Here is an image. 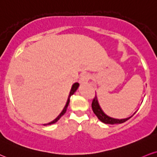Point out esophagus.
I'll list each match as a JSON object with an SVG mask.
<instances>
[{
  "mask_svg": "<svg viewBox=\"0 0 157 157\" xmlns=\"http://www.w3.org/2000/svg\"><path fill=\"white\" fill-rule=\"evenodd\" d=\"M90 79V75H88V73H83L82 75H81L80 79V82L81 84L86 83Z\"/></svg>",
  "mask_w": 157,
  "mask_h": 157,
  "instance_id": "34e87169",
  "label": "esophagus"
}]
</instances>
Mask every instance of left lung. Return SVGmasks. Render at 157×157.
I'll return each mask as SVG.
<instances>
[{
    "label": "left lung",
    "mask_w": 157,
    "mask_h": 157,
    "mask_svg": "<svg viewBox=\"0 0 157 157\" xmlns=\"http://www.w3.org/2000/svg\"><path fill=\"white\" fill-rule=\"evenodd\" d=\"M91 107L94 114L97 116V118H99L101 122L105 123V124H122V123H124L127 120H129L130 118H132L131 116L127 118H124V119H116V118H111V117L107 116V115L105 114L103 111L101 110V107H100L99 103H98L97 96H95L93 100H92Z\"/></svg>",
    "instance_id": "8db88e82"
}]
</instances>
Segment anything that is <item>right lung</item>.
<instances>
[{
    "instance_id": "1",
    "label": "right lung",
    "mask_w": 157,
    "mask_h": 157,
    "mask_svg": "<svg viewBox=\"0 0 157 157\" xmlns=\"http://www.w3.org/2000/svg\"><path fill=\"white\" fill-rule=\"evenodd\" d=\"M78 86H79V83H78V82H75V83H74V84L72 85V87H71V90H70V94H69V97H68L67 102V104H66V105H65V107H64V108H63V111H62V112L60 113V114L59 115V116H58L57 117V118H56V119H55L54 121H51L50 123H48V124H44V126H46V125H49V124H55V123L57 122L59 120L60 118H61V117L63 116L64 114H65V113L67 112V107H68V105H69V101H70V97H71V95H73V94H75V92L76 91V90L77 89V88H78Z\"/></svg>"
}]
</instances>
